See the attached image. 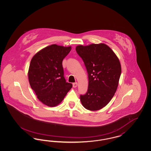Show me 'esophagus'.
<instances>
[{
  "label": "esophagus",
  "instance_id": "esophagus-1",
  "mask_svg": "<svg viewBox=\"0 0 151 151\" xmlns=\"http://www.w3.org/2000/svg\"><path fill=\"white\" fill-rule=\"evenodd\" d=\"M77 86H78V83H73V88H76Z\"/></svg>",
  "mask_w": 151,
  "mask_h": 151
}]
</instances>
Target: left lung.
Instances as JSON below:
<instances>
[{"instance_id": "obj_1", "label": "left lung", "mask_w": 151, "mask_h": 151, "mask_svg": "<svg viewBox=\"0 0 151 151\" xmlns=\"http://www.w3.org/2000/svg\"><path fill=\"white\" fill-rule=\"evenodd\" d=\"M76 51L83 59L88 76L86 93L80 95L87 110L105 107L114 96L121 74V65L115 53L104 43L79 45Z\"/></svg>"}]
</instances>
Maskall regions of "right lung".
<instances>
[{"label": "right lung", "instance_id": "right-lung-1", "mask_svg": "<svg viewBox=\"0 0 151 151\" xmlns=\"http://www.w3.org/2000/svg\"><path fill=\"white\" fill-rule=\"evenodd\" d=\"M71 47L54 44L32 58L28 71L29 84L39 100L49 106L59 104L72 88L64 77L62 61Z\"/></svg>", "mask_w": 151, "mask_h": 151}]
</instances>
